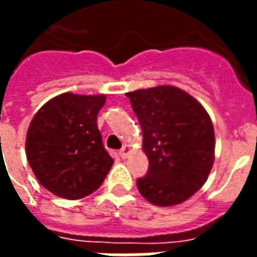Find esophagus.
I'll return each mask as SVG.
<instances>
[{"label":"esophagus","mask_w":257,"mask_h":257,"mask_svg":"<svg viewBox=\"0 0 257 257\" xmlns=\"http://www.w3.org/2000/svg\"><path fill=\"white\" fill-rule=\"evenodd\" d=\"M129 153H131V148H129L128 146H123V147L119 150V157L122 158V159H125V158H128Z\"/></svg>","instance_id":"34e87169"}]
</instances>
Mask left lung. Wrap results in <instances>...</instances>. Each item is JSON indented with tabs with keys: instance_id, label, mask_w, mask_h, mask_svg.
Here are the masks:
<instances>
[{
	"instance_id": "8db88e82",
	"label": "left lung",
	"mask_w": 257,
	"mask_h": 257,
	"mask_svg": "<svg viewBox=\"0 0 257 257\" xmlns=\"http://www.w3.org/2000/svg\"><path fill=\"white\" fill-rule=\"evenodd\" d=\"M143 131L148 172L138 189L155 206L180 204L206 182L214 163L215 136L210 115L185 91L159 85L128 92Z\"/></svg>"
}]
</instances>
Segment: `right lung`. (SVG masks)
Instances as JSON below:
<instances>
[{"instance_id": "right-lung-1", "label": "right lung", "mask_w": 257, "mask_h": 257, "mask_svg": "<svg viewBox=\"0 0 257 257\" xmlns=\"http://www.w3.org/2000/svg\"><path fill=\"white\" fill-rule=\"evenodd\" d=\"M103 95L65 92L42 106L28 128L26 151L47 191L76 200L102 185L113 159L102 143L96 117Z\"/></svg>"}]
</instances>
